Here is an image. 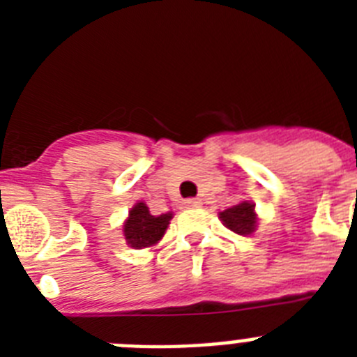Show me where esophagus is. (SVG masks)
<instances>
[{
	"instance_id": "34e87169",
	"label": "esophagus",
	"mask_w": 357,
	"mask_h": 357,
	"mask_svg": "<svg viewBox=\"0 0 357 357\" xmlns=\"http://www.w3.org/2000/svg\"><path fill=\"white\" fill-rule=\"evenodd\" d=\"M185 207H189V209H195V207H200L202 202L198 200V198H188V200L184 202Z\"/></svg>"
}]
</instances>
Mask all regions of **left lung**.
Wrapping results in <instances>:
<instances>
[{
	"instance_id": "left-lung-1",
	"label": "left lung",
	"mask_w": 357,
	"mask_h": 357,
	"mask_svg": "<svg viewBox=\"0 0 357 357\" xmlns=\"http://www.w3.org/2000/svg\"><path fill=\"white\" fill-rule=\"evenodd\" d=\"M255 206L252 202H241L238 206H232L220 213V220L223 225L229 227L232 232L239 236L252 234L257 227V214H255Z\"/></svg>"
}]
</instances>
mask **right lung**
<instances>
[{"instance_id": "1", "label": "right lung", "mask_w": 357, "mask_h": 357, "mask_svg": "<svg viewBox=\"0 0 357 357\" xmlns=\"http://www.w3.org/2000/svg\"><path fill=\"white\" fill-rule=\"evenodd\" d=\"M172 218V213L153 216L144 202H137L128 213V220L123 225V234L132 248L141 250L153 247L159 239H162Z\"/></svg>"}]
</instances>
